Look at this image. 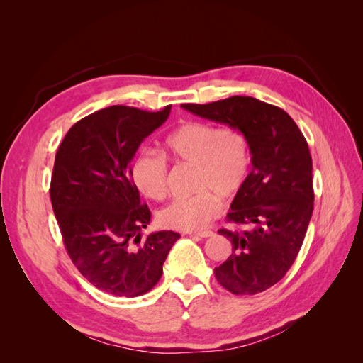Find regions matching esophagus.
Wrapping results in <instances>:
<instances>
[{"mask_svg":"<svg viewBox=\"0 0 363 363\" xmlns=\"http://www.w3.org/2000/svg\"><path fill=\"white\" fill-rule=\"evenodd\" d=\"M189 236H196V238H208L212 236L213 232H211V230H204V232H188Z\"/></svg>","mask_w":363,"mask_h":363,"instance_id":"1","label":"esophagus"}]
</instances>
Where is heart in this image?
I'll use <instances>...</instances> for the list:
<instances>
[{
  "instance_id": "b5f03b06",
  "label": "heart",
  "mask_w": 363,
  "mask_h": 363,
  "mask_svg": "<svg viewBox=\"0 0 363 363\" xmlns=\"http://www.w3.org/2000/svg\"><path fill=\"white\" fill-rule=\"evenodd\" d=\"M164 155L194 167V195L177 199L157 215L160 225L172 230H199L221 211V201L236 196L247 183L251 156L242 131L212 123L186 121L164 139ZM167 160L152 151H140L131 163V177L147 199L167 195Z\"/></svg>"
}]
</instances>
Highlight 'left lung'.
<instances>
[{
	"label": "left lung",
	"mask_w": 363,
	"mask_h": 363,
	"mask_svg": "<svg viewBox=\"0 0 363 363\" xmlns=\"http://www.w3.org/2000/svg\"><path fill=\"white\" fill-rule=\"evenodd\" d=\"M182 107L238 128L248 139L252 168L227 215L230 223L244 230H218L232 242V255L215 268V277L235 295L267 291L292 267L312 218V157L307 142L286 112L252 96Z\"/></svg>",
	"instance_id": "8db88e82"
}]
</instances>
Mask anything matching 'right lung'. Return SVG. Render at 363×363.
<instances>
[{
  "label": "right lung",
  "instance_id": "add662e5",
  "mask_svg": "<svg viewBox=\"0 0 363 363\" xmlns=\"http://www.w3.org/2000/svg\"><path fill=\"white\" fill-rule=\"evenodd\" d=\"M171 106L145 112L111 106L75 123L57 150L50 196L63 244L95 288L139 296L156 286L179 233L140 240L151 212L131 180L139 145L168 119Z\"/></svg>",
  "mask_w": 363,
  "mask_h": 363
}]
</instances>
